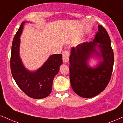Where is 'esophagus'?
<instances>
[{"label":"esophagus","mask_w":123,"mask_h":123,"mask_svg":"<svg viewBox=\"0 0 123 123\" xmlns=\"http://www.w3.org/2000/svg\"><path fill=\"white\" fill-rule=\"evenodd\" d=\"M63 55V62L64 63L68 62L69 61V51L67 50H65L62 53Z\"/></svg>","instance_id":"34e87169"}]
</instances>
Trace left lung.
I'll use <instances>...</instances> for the list:
<instances>
[{
  "mask_svg": "<svg viewBox=\"0 0 123 123\" xmlns=\"http://www.w3.org/2000/svg\"><path fill=\"white\" fill-rule=\"evenodd\" d=\"M93 41L86 42L71 48L69 56V78L72 90L84 98L98 95L107 87L114 65V54L107 31L98 26ZM99 59L94 67L89 65L91 58Z\"/></svg>",
  "mask_w": 123,
  "mask_h": 123,
  "instance_id": "1",
  "label": "left lung"
}]
</instances>
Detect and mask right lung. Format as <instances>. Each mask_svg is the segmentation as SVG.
<instances>
[{"label": "right lung", "mask_w": 123, "mask_h": 123, "mask_svg": "<svg viewBox=\"0 0 123 123\" xmlns=\"http://www.w3.org/2000/svg\"><path fill=\"white\" fill-rule=\"evenodd\" d=\"M25 22H23L20 25L13 40L10 55L11 72L16 83L25 94L34 99L44 98L51 94L54 78L62 64V55H52L37 71L28 70L19 55L20 37Z\"/></svg>", "instance_id": "1"}]
</instances>
